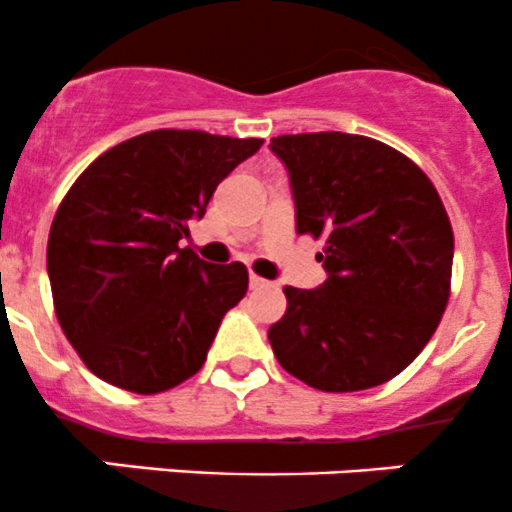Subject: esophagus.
Instances as JSON below:
<instances>
[{
  "mask_svg": "<svg viewBox=\"0 0 512 512\" xmlns=\"http://www.w3.org/2000/svg\"><path fill=\"white\" fill-rule=\"evenodd\" d=\"M249 286L251 288H263V286H268V281H266V278L256 276V273H251V276H249Z\"/></svg>",
  "mask_w": 512,
  "mask_h": 512,
  "instance_id": "1",
  "label": "esophagus"
}]
</instances>
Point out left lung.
<instances>
[{
	"label": "left lung",
	"instance_id": "obj_1",
	"mask_svg": "<svg viewBox=\"0 0 512 512\" xmlns=\"http://www.w3.org/2000/svg\"><path fill=\"white\" fill-rule=\"evenodd\" d=\"M286 166L296 231L323 239L326 281L286 286L268 328L278 363L328 393L366 391L411 366L450 293L453 229L438 191L408 156L343 131L271 139Z\"/></svg>",
	"mask_w": 512,
	"mask_h": 512
}]
</instances>
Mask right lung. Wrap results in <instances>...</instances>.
<instances>
[{"label":"right lung","mask_w":512,"mask_h":512,"mask_svg":"<svg viewBox=\"0 0 512 512\" xmlns=\"http://www.w3.org/2000/svg\"><path fill=\"white\" fill-rule=\"evenodd\" d=\"M261 144L159 129L116 144L74 181L49 231L47 271L64 336L101 381L151 396L204 366L249 271L211 266L179 241Z\"/></svg>","instance_id":"right-lung-1"}]
</instances>
